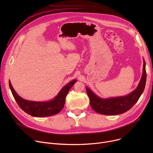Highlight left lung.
<instances>
[{"label": "left lung", "instance_id": "left-lung-1", "mask_svg": "<svg viewBox=\"0 0 153 153\" xmlns=\"http://www.w3.org/2000/svg\"><path fill=\"white\" fill-rule=\"evenodd\" d=\"M143 74L136 89L125 96L109 99H102L96 95L90 89L86 87L87 94L90 99L92 108L98 114L106 115L121 114L129 110L137 102L143 94L146 81V63L143 59Z\"/></svg>", "mask_w": 153, "mask_h": 153}]
</instances>
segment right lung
Wrapping results in <instances>:
<instances>
[{
  "instance_id": "add662e5",
  "label": "right lung",
  "mask_w": 153,
  "mask_h": 153,
  "mask_svg": "<svg viewBox=\"0 0 153 153\" xmlns=\"http://www.w3.org/2000/svg\"><path fill=\"white\" fill-rule=\"evenodd\" d=\"M76 82V79L72 80L62 87L53 100L48 102H35L23 99L15 91L10 81L9 86L15 101L24 111L33 117H46L57 114L63 108L66 95Z\"/></svg>"
}]
</instances>
